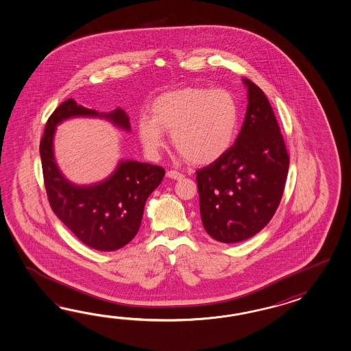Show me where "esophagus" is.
I'll return each mask as SVG.
<instances>
[{"mask_svg":"<svg viewBox=\"0 0 351 351\" xmlns=\"http://www.w3.org/2000/svg\"><path fill=\"white\" fill-rule=\"evenodd\" d=\"M167 178H170V179L173 180H181L184 178V175L182 173H180L179 171H175V170H170V171H167Z\"/></svg>","mask_w":351,"mask_h":351,"instance_id":"34e87169","label":"esophagus"}]
</instances>
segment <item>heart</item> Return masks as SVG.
Returning a JSON list of instances; mask_svg holds the SVG:
<instances>
[{
	"label": "heart",
	"instance_id": "1",
	"mask_svg": "<svg viewBox=\"0 0 351 351\" xmlns=\"http://www.w3.org/2000/svg\"><path fill=\"white\" fill-rule=\"evenodd\" d=\"M151 117L137 121L143 148L156 156L164 132L171 133L173 147L195 165L211 164L233 146L239 128V107L226 89L186 86L161 94L152 101Z\"/></svg>",
	"mask_w": 351,
	"mask_h": 351
}]
</instances>
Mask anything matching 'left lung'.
Returning <instances> with one entry per match:
<instances>
[{
	"label": "left lung",
	"instance_id": "8db88e82",
	"mask_svg": "<svg viewBox=\"0 0 351 351\" xmlns=\"http://www.w3.org/2000/svg\"><path fill=\"white\" fill-rule=\"evenodd\" d=\"M248 106L242 130L224 156L196 171L206 233L238 243L259 233L280 205L289 158L263 90L243 79Z\"/></svg>",
	"mask_w": 351,
	"mask_h": 351
}]
</instances>
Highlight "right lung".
Here are the masks:
<instances>
[{
	"mask_svg": "<svg viewBox=\"0 0 351 351\" xmlns=\"http://www.w3.org/2000/svg\"><path fill=\"white\" fill-rule=\"evenodd\" d=\"M101 118L131 131L130 118L122 108L109 113L86 108L74 99L62 101L47 119L40 156L47 199L55 215L79 241L101 252H112L131 242L140 229L148 196L164 179L160 166L133 160H119L114 171L101 181L78 185L66 179L55 160L56 127L71 118Z\"/></svg>",
	"mask_w": 351,
	"mask_h": 351,
	"instance_id": "right-lung-1",
	"label": "right lung"
}]
</instances>
